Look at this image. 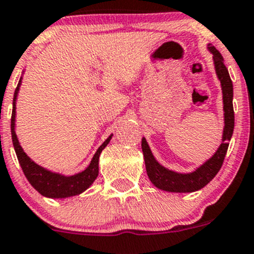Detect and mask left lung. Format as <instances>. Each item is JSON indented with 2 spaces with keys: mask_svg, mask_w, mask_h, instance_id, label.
<instances>
[{
  "mask_svg": "<svg viewBox=\"0 0 254 254\" xmlns=\"http://www.w3.org/2000/svg\"><path fill=\"white\" fill-rule=\"evenodd\" d=\"M206 49L213 55V64L215 68L216 77L221 85L223 93V106H224V129L221 137V144L216 149L211 158L204 161L195 170L190 172H177L163 166L155 158L150 150L148 142L144 137L142 138V150L144 155V163L146 175L151 184L156 188L166 192L174 193H190L198 190H202L211 180L215 177L226 155L229 142L231 140L235 126V115L232 99H234V87H232L231 78H230L227 68L225 67L224 59L220 52L214 48L211 44L206 45Z\"/></svg>",
  "mask_w": 254,
  "mask_h": 254,
  "instance_id": "1",
  "label": "left lung"
}]
</instances>
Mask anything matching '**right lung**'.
Returning <instances> with one entry per match:
<instances>
[{
	"instance_id": "add662e5",
	"label": "right lung",
	"mask_w": 254,
	"mask_h": 254,
	"mask_svg": "<svg viewBox=\"0 0 254 254\" xmlns=\"http://www.w3.org/2000/svg\"><path fill=\"white\" fill-rule=\"evenodd\" d=\"M24 73V70H23ZM23 74L20 77L19 83H18L17 89L13 96V110H12V119H10V133H12L13 146H14L15 154H17L18 161H19L20 167L24 172L25 177L29 181V184L40 193L41 195L51 199H64V198L73 197V195L82 194L83 192L88 190L93 182L95 181L99 175V159L100 154L106 145L111 140L112 134L106 138L105 142L98 148L96 153L94 154L90 164L85 167L83 171L77 172L74 175H64L60 172H55L52 170L46 169V167L39 165L35 161L31 160L27 155L20 145L19 139L15 133V108H17V98L19 93L20 85H22Z\"/></svg>"
}]
</instances>
